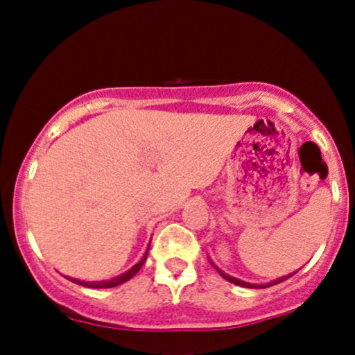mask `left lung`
Wrapping results in <instances>:
<instances>
[{"label":"left lung","instance_id":"8db88e82","mask_svg":"<svg viewBox=\"0 0 355 355\" xmlns=\"http://www.w3.org/2000/svg\"><path fill=\"white\" fill-rule=\"evenodd\" d=\"M215 267V266H214ZM218 270V274L223 277V279L225 280H229V282H232V284H235V285H240V287H248V288H266V287H272V285H275V284H280V282H284V280H287L288 277H292L294 274H291V275H285V277H280V279H277V280H274V282H270V284H266V285H254V284H248V282H243V280H239V279H235V277H230L229 274H223L222 270H220L218 267H215Z\"/></svg>","mask_w":355,"mask_h":355}]
</instances>
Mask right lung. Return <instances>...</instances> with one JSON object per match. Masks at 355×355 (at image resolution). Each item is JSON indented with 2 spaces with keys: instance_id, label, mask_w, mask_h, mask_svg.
Segmentation results:
<instances>
[{
  "instance_id": "obj_1",
  "label": "right lung",
  "mask_w": 355,
  "mask_h": 355,
  "mask_svg": "<svg viewBox=\"0 0 355 355\" xmlns=\"http://www.w3.org/2000/svg\"><path fill=\"white\" fill-rule=\"evenodd\" d=\"M148 248H150V245H148ZM146 255H148V250H146L145 257H144V259L140 260V262L137 263V266H133L132 268H130L128 272H125V274H121L120 277H116V279H112V280H105V282H83V280H76V279H71V282H75V284H78V285H83V287H89V288H110V287H116V285L123 284V282H126V280H130V279H132V277L135 275L138 270H140L141 266H144V263H145V260H146Z\"/></svg>"
}]
</instances>
